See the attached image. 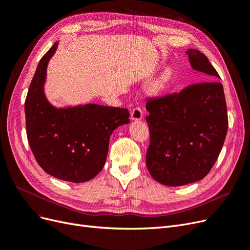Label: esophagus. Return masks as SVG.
I'll use <instances>...</instances> for the list:
<instances>
[{"label": "esophagus", "instance_id": "34e87169", "mask_svg": "<svg viewBox=\"0 0 250 250\" xmlns=\"http://www.w3.org/2000/svg\"><path fill=\"white\" fill-rule=\"evenodd\" d=\"M131 118H132V120H141L143 118L142 110L139 107L134 108L132 113H131Z\"/></svg>", "mask_w": 250, "mask_h": 250}]
</instances>
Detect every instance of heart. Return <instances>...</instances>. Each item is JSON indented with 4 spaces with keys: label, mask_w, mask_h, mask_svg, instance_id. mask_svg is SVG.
I'll return each instance as SVG.
<instances>
[{
    "label": "heart",
    "mask_w": 250,
    "mask_h": 250,
    "mask_svg": "<svg viewBox=\"0 0 250 250\" xmlns=\"http://www.w3.org/2000/svg\"><path fill=\"white\" fill-rule=\"evenodd\" d=\"M173 77H174L173 69L172 68H167V69H166L162 73V75L160 76V78L158 79V81H156V83H155L156 89L164 90V89L167 88L171 84V82L173 80Z\"/></svg>",
    "instance_id": "heart-1"
}]
</instances>
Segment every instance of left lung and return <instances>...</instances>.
<instances>
[{
	"label": "left lung",
	"mask_w": 250,
	"mask_h": 250,
	"mask_svg": "<svg viewBox=\"0 0 250 250\" xmlns=\"http://www.w3.org/2000/svg\"><path fill=\"white\" fill-rule=\"evenodd\" d=\"M193 70L207 80L220 78L207 57L188 49ZM150 144L146 166L152 178L164 186L181 187L204 178L213 167L228 132V112L223 84L203 82L179 94L149 99Z\"/></svg>",
	"instance_id": "8db88e82"
}]
</instances>
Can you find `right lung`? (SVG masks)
Instances as JSON below:
<instances>
[{
	"label": "right lung",
	"mask_w": 250,
	"mask_h": 250,
	"mask_svg": "<svg viewBox=\"0 0 250 250\" xmlns=\"http://www.w3.org/2000/svg\"><path fill=\"white\" fill-rule=\"evenodd\" d=\"M59 42L40 60L25 99L26 135L35 159L51 176L86 182L103 169L115 128L130 123L126 109L78 105L54 107L44 92L46 70Z\"/></svg>",
	"instance_id": "right-lung-1"
}]
</instances>
